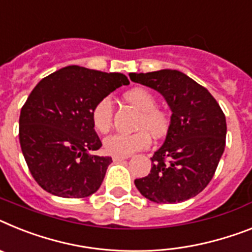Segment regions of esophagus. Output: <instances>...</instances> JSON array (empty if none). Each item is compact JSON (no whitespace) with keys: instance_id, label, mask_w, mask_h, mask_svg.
<instances>
[{"instance_id":"34e87169","label":"esophagus","mask_w":252,"mask_h":252,"mask_svg":"<svg viewBox=\"0 0 252 252\" xmlns=\"http://www.w3.org/2000/svg\"><path fill=\"white\" fill-rule=\"evenodd\" d=\"M126 156H114L113 160L115 162H119V161H123V160H126Z\"/></svg>"}]
</instances>
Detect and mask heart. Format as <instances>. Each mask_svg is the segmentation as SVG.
Returning <instances> with one entry per match:
<instances>
[{"instance_id": "obj_1", "label": "heart", "mask_w": 252, "mask_h": 252, "mask_svg": "<svg viewBox=\"0 0 252 252\" xmlns=\"http://www.w3.org/2000/svg\"><path fill=\"white\" fill-rule=\"evenodd\" d=\"M124 98L141 111L134 133H114L103 141L105 151L114 156H129L149 147L151 143L150 131L155 138H160L168 132L169 116L158 109V100L149 90L134 88L124 94ZM92 124L100 133H106L113 126L114 106L110 97H103L92 109ZM149 130L148 132L147 130Z\"/></svg>"}]
</instances>
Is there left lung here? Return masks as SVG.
<instances>
[{"instance_id": "left-lung-1", "label": "left lung", "mask_w": 252, "mask_h": 252, "mask_svg": "<svg viewBox=\"0 0 252 252\" xmlns=\"http://www.w3.org/2000/svg\"><path fill=\"white\" fill-rule=\"evenodd\" d=\"M129 78L161 94L172 110L164 145L151 158L150 174L134 181L137 189L158 204L194 197L214 177L225 147L227 123L219 103L182 71L130 73Z\"/></svg>"}]
</instances>
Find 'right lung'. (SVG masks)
<instances>
[{"label":"right lung","instance_id":"add662e5","mask_svg":"<svg viewBox=\"0 0 252 252\" xmlns=\"http://www.w3.org/2000/svg\"><path fill=\"white\" fill-rule=\"evenodd\" d=\"M129 84L122 73L63 67L34 87L19 119V141L29 172L44 191L66 198L91 196L100 188L109 156L92 124V109L116 88Z\"/></svg>","mask_w":252,"mask_h":252}]
</instances>
